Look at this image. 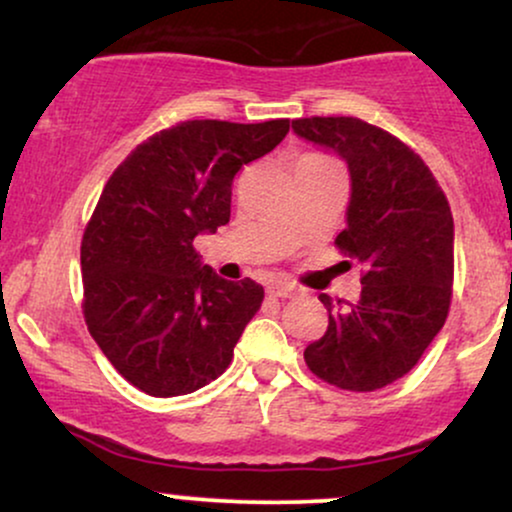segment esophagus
Instances as JSON below:
<instances>
[{
	"label": "esophagus",
	"mask_w": 512,
	"mask_h": 512,
	"mask_svg": "<svg viewBox=\"0 0 512 512\" xmlns=\"http://www.w3.org/2000/svg\"><path fill=\"white\" fill-rule=\"evenodd\" d=\"M268 294L280 296V299H292V296L299 294V289H296L294 285H289V282H275V285L268 287Z\"/></svg>",
	"instance_id": "1"
}]
</instances>
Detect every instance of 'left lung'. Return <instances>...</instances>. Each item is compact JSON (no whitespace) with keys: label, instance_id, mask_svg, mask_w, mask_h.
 <instances>
[{"label":"left lung","instance_id":"left-lung-1","mask_svg":"<svg viewBox=\"0 0 512 512\" xmlns=\"http://www.w3.org/2000/svg\"><path fill=\"white\" fill-rule=\"evenodd\" d=\"M296 137L346 163L351 199L334 244L363 263L358 304L320 294L330 325L304 351L320 380L375 391L420 361L446 323L453 287L449 201L415 151L358 118H301Z\"/></svg>","mask_w":512,"mask_h":512}]
</instances>
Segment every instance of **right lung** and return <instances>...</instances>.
I'll use <instances>...</instances> for the list:
<instances>
[{"mask_svg":"<svg viewBox=\"0 0 512 512\" xmlns=\"http://www.w3.org/2000/svg\"><path fill=\"white\" fill-rule=\"evenodd\" d=\"M289 121H187L142 142L106 182L82 235L87 330L149 396L192 394L223 375L263 301L223 280L194 237L230 223L232 180L285 140Z\"/></svg>","mask_w":512,"mask_h":512,"instance_id":"1","label":"right lung"}]
</instances>
